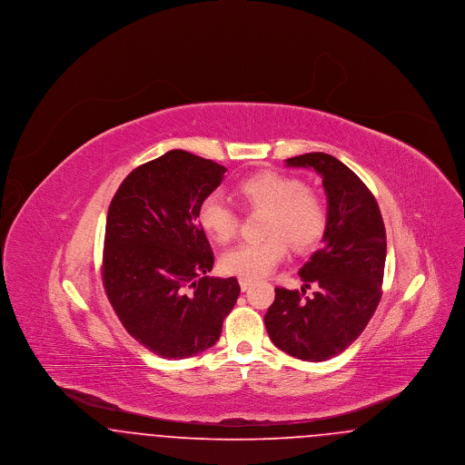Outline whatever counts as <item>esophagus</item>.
Returning <instances> with one entry per match:
<instances>
[{"mask_svg": "<svg viewBox=\"0 0 465 465\" xmlns=\"http://www.w3.org/2000/svg\"><path fill=\"white\" fill-rule=\"evenodd\" d=\"M239 284H241V289L245 291V289H249L254 284V281H252V279H247V277H241V279H239Z\"/></svg>", "mask_w": 465, "mask_h": 465, "instance_id": "1", "label": "esophagus"}]
</instances>
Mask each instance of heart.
I'll use <instances>...</instances> for the list:
<instances>
[{
    "label": "heart",
    "mask_w": 465,
    "mask_h": 465,
    "mask_svg": "<svg viewBox=\"0 0 465 465\" xmlns=\"http://www.w3.org/2000/svg\"><path fill=\"white\" fill-rule=\"evenodd\" d=\"M235 192L245 207L266 211V237L228 249L220 262L226 273L247 279L263 277L284 260L288 242L303 251L324 237L328 226L326 202L298 177L260 171L239 181ZM197 218L202 230L220 243L232 241L241 223L237 209L220 193H209L200 202Z\"/></svg>",
    "instance_id": "b5f03b06"
}]
</instances>
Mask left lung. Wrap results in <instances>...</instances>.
I'll list each match as a JSON object with an SVG mask.
<instances>
[{
  "label": "left lung",
  "mask_w": 465,
  "mask_h": 465,
  "mask_svg": "<svg viewBox=\"0 0 465 465\" xmlns=\"http://www.w3.org/2000/svg\"><path fill=\"white\" fill-rule=\"evenodd\" d=\"M288 167L313 169L328 197V226L322 247L300 268L310 288H275L265 313L266 331L281 351L321 362L341 354L373 317L381 298L387 256L385 226L370 188L345 163L328 153L286 160Z\"/></svg>",
  "instance_id": "obj_1"
}]
</instances>
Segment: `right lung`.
<instances>
[{"mask_svg":"<svg viewBox=\"0 0 465 465\" xmlns=\"http://www.w3.org/2000/svg\"><path fill=\"white\" fill-rule=\"evenodd\" d=\"M226 169L171 150L134 169L111 200L103 284L124 328L163 359L211 349L241 286L207 277L214 254L197 213Z\"/></svg>","mask_w":465,"mask_h":465,"instance_id":"1","label":"right lung"}]
</instances>
